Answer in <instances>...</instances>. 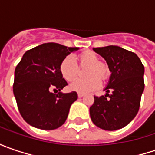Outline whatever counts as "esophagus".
Returning a JSON list of instances; mask_svg holds the SVG:
<instances>
[{
    "label": "esophagus",
    "mask_w": 155,
    "mask_h": 155,
    "mask_svg": "<svg viewBox=\"0 0 155 155\" xmlns=\"http://www.w3.org/2000/svg\"><path fill=\"white\" fill-rule=\"evenodd\" d=\"M78 97H83L84 96V93H78Z\"/></svg>",
    "instance_id": "obj_1"
}]
</instances>
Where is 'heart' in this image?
Returning a JSON list of instances; mask_svg holds the SVG:
<instances>
[{
  "mask_svg": "<svg viewBox=\"0 0 155 155\" xmlns=\"http://www.w3.org/2000/svg\"><path fill=\"white\" fill-rule=\"evenodd\" d=\"M78 61L81 66L88 65L85 69L84 78H77L71 84V91L78 93H88L100 86L101 79H106L110 74L108 65L104 62L99 61V57L94 51H86L80 53L77 57ZM59 71L62 77L66 81H71L78 74V66L74 58L71 56H67L63 59L60 64Z\"/></svg>",
  "mask_w": 155,
  "mask_h": 155,
  "instance_id": "obj_1",
  "label": "heart"
}]
</instances>
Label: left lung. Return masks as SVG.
<instances>
[{"label": "left lung", "mask_w": 155, "mask_h": 155, "mask_svg": "<svg viewBox=\"0 0 155 155\" xmlns=\"http://www.w3.org/2000/svg\"><path fill=\"white\" fill-rule=\"evenodd\" d=\"M106 60L111 75L104 89L106 95L94 97L90 108L93 123L114 131L124 128L134 119L140 108L144 91V66L135 53L117 45L93 48Z\"/></svg>", "instance_id": "8db88e82"}]
</instances>
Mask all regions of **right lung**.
Returning a JSON list of instances; mask_svg holds the SVG:
<instances>
[{
  "label": "right lung",
  "instance_id": "add662e5",
  "mask_svg": "<svg viewBox=\"0 0 155 155\" xmlns=\"http://www.w3.org/2000/svg\"><path fill=\"white\" fill-rule=\"evenodd\" d=\"M78 49L45 43L26 51L16 66L14 95L21 116L31 126L53 130L65 122L78 94L61 92L67 82L59 66L64 58ZM51 89L59 93L54 94Z\"/></svg>",
  "mask_w": 155,
  "mask_h": 155
}]
</instances>
